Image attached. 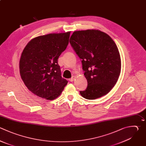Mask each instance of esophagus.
<instances>
[{
  "label": "esophagus",
  "mask_w": 146,
  "mask_h": 146,
  "mask_svg": "<svg viewBox=\"0 0 146 146\" xmlns=\"http://www.w3.org/2000/svg\"><path fill=\"white\" fill-rule=\"evenodd\" d=\"M75 78H76V76H72L71 78L69 79V80H70V82H73V81L75 80Z\"/></svg>",
  "instance_id": "34e87169"
}]
</instances>
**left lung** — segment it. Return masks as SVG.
Wrapping results in <instances>:
<instances>
[{
  "mask_svg": "<svg viewBox=\"0 0 146 146\" xmlns=\"http://www.w3.org/2000/svg\"><path fill=\"white\" fill-rule=\"evenodd\" d=\"M70 43L81 59L88 86L80 91L84 98L94 100L107 94L116 84L121 71L119 50L112 39L98 30L76 31Z\"/></svg>",
  "mask_w": 146,
  "mask_h": 146,
  "instance_id": "8db88e82",
  "label": "left lung"
}]
</instances>
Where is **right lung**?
Listing matches in <instances>:
<instances>
[{"label":"right lung","instance_id":"1","mask_svg":"<svg viewBox=\"0 0 146 146\" xmlns=\"http://www.w3.org/2000/svg\"><path fill=\"white\" fill-rule=\"evenodd\" d=\"M70 33L39 36L31 39L25 47L19 61L20 75L34 94L54 100L67 85L68 81L61 76L58 60L68 44Z\"/></svg>","mask_w":146,"mask_h":146}]
</instances>
